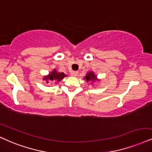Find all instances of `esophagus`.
Listing matches in <instances>:
<instances>
[{
  "label": "esophagus",
  "instance_id": "esophagus-1",
  "mask_svg": "<svg viewBox=\"0 0 152 152\" xmlns=\"http://www.w3.org/2000/svg\"><path fill=\"white\" fill-rule=\"evenodd\" d=\"M71 75H72V76H76L78 75V72H72V73H71Z\"/></svg>",
  "mask_w": 152,
  "mask_h": 152
}]
</instances>
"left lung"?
<instances>
[{"mask_svg": "<svg viewBox=\"0 0 152 152\" xmlns=\"http://www.w3.org/2000/svg\"><path fill=\"white\" fill-rule=\"evenodd\" d=\"M84 80H86V81H91V84H94V83H95L96 81H100V80L98 79L96 76L95 73L92 71H90L89 72H88L86 74V76L83 78Z\"/></svg>", "mask_w": 152, "mask_h": 152, "instance_id": "1", "label": "left lung"}]
</instances>
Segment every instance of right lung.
<instances>
[{"instance_id":"add662e5","label":"right lung","mask_w":152,"mask_h":152,"mask_svg":"<svg viewBox=\"0 0 152 152\" xmlns=\"http://www.w3.org/2000/svg\"><path fill=\"white\" fill-rule=\"evenodd\" d=\"M66 76V75L63 72H58L56 69H54L48 75L44 76L43 79V80H45L46 83H49V80H51V81L55 82V83H57L62 80Z\"/></svg>"}]
</instances>
